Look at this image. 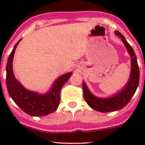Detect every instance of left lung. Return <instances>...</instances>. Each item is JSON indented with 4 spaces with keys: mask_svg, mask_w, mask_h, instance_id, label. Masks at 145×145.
I'll return each mask as SVG.
<instances>
[{
    "mask_svg": "<svg viewBox=\"0 0 145 145\" xmlns=\"http://www.w3.org/2000/svg\"><path fill=\"white\" fill-rule=\"evenodd\" d=\"M115 33L121 38L131 57V76L126 86L124 88L123 90H122V91L114 97L110 98H99L93 96L88 89L86 83L84 82L83 83V97L86 102L92 109L101 112H114L123 108L125 105H128L134 95L139 84L140 69L133 49L119 31H115Z\"/></svg>",
    "mask_w": 145,
    "mask_h": 145,
    "instance_id": "obj_1",
    "label": "left lung"
}]
</instances>
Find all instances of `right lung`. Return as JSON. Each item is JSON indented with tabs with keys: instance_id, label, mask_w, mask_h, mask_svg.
<instances>
[{
	"instance_id": "obj_1",
	"label": "right lung",
	"mask_w": 145,
	"mask_h": 145,
	"mask_svg": "<svg viewBox=\"0 0 145 145\" xmlns=\"http://www.w3.org/2000/svg\"><path fill=\"white\" fill-rule=\"evenodd\" d=\"M19 40L10 54L6 65V85L8 93L13 101L25 113L33 116H43L57 109L60 102V91L69 78L71 73H67L56 80L47 94L39 95L24 88L14 78L12 71V60Z\"/></svg>"
}]
</instances>
